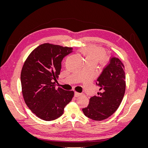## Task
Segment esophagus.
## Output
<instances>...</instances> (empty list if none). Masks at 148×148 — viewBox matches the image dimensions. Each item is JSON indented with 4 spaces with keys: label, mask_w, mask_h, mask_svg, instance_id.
<instances>
[{
    "label": "esophagus",
    "mask_w": 148,
    "mask_h": 148,
    "mask_svg": "<svg viewBox=\"0 0 148 148\" xmlns=\"http://www.w3.org/2000/svg\"><path fill=\"white\" fill-rule=\"evenodd\" d=\"M82 94L79 93V92H75V97H79V96H81Z\"/></svg>",
    "instance_id": "esophagus-1"
}]
</instances>
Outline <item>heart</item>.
<instances>
[{
	"mask_svg": "<svg viewBox=\"0 0 148 148\" xmlns=\"http://www.w3.org/2000/svg\"><path fill=\"white\" fill-rule=\"evenodd\" d=\"M84 56L85 62L96 64L105 56L104 49L99 47H86L81 50Z\"/></svg>",
	"mask_w": 148,
	"mask_h": 148,
	"instance_id": "1",
	"label": "heart"
}]
</instances>
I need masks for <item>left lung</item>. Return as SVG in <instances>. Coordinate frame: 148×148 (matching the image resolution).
<instances>
[{"mask_svg":"<svg viewBox=\"0 0 148 148\" xmlns=\"http://www.w3.org/2000/svg\"><path fill=\"white\" fill-rule=\"evenodd\" d=\"M124 70L125 66L119 59L115 56L110 57L109 63L97 79L100 92L91 97L88 107L82 109L85 116L101 121L109 117L117 110L126 88Z\"/></svg>","mask_w":148,"mask_h":148,"instance_id":"obj_1","label":"left lung"}]
</instances>
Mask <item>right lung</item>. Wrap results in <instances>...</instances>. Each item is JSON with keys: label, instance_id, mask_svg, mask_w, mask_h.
<instances>
[{"label": "right lung", "instance_id": "right-lung-1", "mask_svg": "<svg viewBox=\"0 0 148 148\" xmlns=\"http://www.w3.org/2000/svg\"><path fill=\"white\" fill-rule=\"evenodd\" d=\"M73 48L44 43L30 53L22 67L21 83L23 99L33 113L51 121L63 114L74 91L56 88L63 58Z\"/></svg>", "mask_w": 148, "mask_h": 148}]
</instances>
